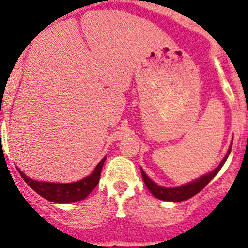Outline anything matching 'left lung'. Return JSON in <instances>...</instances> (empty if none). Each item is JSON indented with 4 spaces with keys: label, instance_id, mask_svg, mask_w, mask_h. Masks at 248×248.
I'll list each match as a JSON object with an SVG mask.
<instances>
[{
    "label": "left lung",
    "instance_id": "left-lung-1",
    "mask_svg": "<svg viewBox=\"0 0 248 248\" xmlns=\"http://www.w3.org/2000/svg\"><path fill=\"white\" fill-rule=\"evenodd\" d=\"M231 145H230V148H229L228 153H226L225 158H224L223 161L219 164L218 168L215 169L214 171H212V172H209V173H207V175H204V176H202L201 179H197L196 181H193V182H189V184L185 185V186L175 187V188H166V187L158 186V185L154 184V182H153L152 180H150L149 177L145 175L144 171L140 169L143 181H144L145 186L148 187V189H149L150 193H152L155 198H158V200L169 201V202H182V201L189 200L191 197H193L194 194H197L198 192L202 191V189L204 188L208 184H209L210 180H212L213 177H214L215 175L219 172V170H220L221 166L224 165V163H225L226 159H228L229 154H230Z\"/></svg>",
    "mask_w": 248,
    "mask_h": 248
}]
</instances>
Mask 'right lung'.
<instances>
[{
    "label": "right lung",
    "mask_w": 248,
    "mask_h": 248,
    "mask_svg": "<svg viewBox=\"0 0 248 248\" xmlns=\"http://www.w3.org/2000/svg\"><path fill=\"white\" fill-rule=\"evenodd\" d=\"M105 159L106 158H104L96 165L95 170L93 171L89 176L80 180V181L72 182V184L39 182L27 177L22 171H19V173L23 180L29 185L30 188H33L36 193L40 194L41 197H44L45 200L55 203H72L87 198L88 194L95 188L96 185L99 184V180H100L101 169L105 163Z\"/></svg>",
    "instance_id": "right-lung-1"
}]
</instances>
